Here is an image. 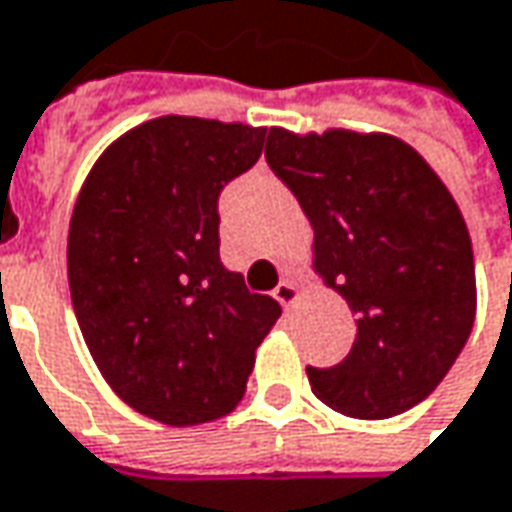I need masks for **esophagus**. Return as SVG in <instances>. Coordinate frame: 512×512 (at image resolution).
Here are the masks:
<instances>
[{"mask_svg":"<svg viewBox=\"0 0 512 512\" xmlns=\"http://www.w3.org/2000/svg\"><path fill=\"white\" fill-rule=\"evenodd\" d=\"M273 299H276L282 307H290L296 299H299V287L293 285L290 279H285V282H279V285H276V290H273Z\"/></svg>","mask_w":512,"mask_h":512,"instance_id":"obj_1","label":"esophagus"}]
</instances>
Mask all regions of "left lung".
Instances as JSON below:
<instances>
[{
  "instance_id": "1",
  "label": "left lung",
  "mask_w": 512,
  "mask_h": 512,
  "mask_svg": "<svg viewBox=\"0 0 512 512\" xmlns=\"http://www.w3.org/2000/svg\"><path fill=\"white\" fill-rule=\"evenodd\" d=\"M265 159L313 225L316 273L356 319L333 367H307L313 393L353 419L424 402L476 319L473 245L450 190L387 133L267 130Z\"/></svg>"
}]
</instances>
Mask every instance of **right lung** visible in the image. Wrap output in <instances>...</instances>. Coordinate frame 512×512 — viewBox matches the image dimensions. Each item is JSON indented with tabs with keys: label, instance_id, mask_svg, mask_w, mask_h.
Here are the masks:
<instances>
[{
	"label": "right lung",
	"instance_id": "obj_1",
	"mask_svg": "<svg viewBox=\"0 0 512 512\" xmlns=\"http://www.w3.org/2000/svg\"><path fill=\"white\" fill-rule=\"evenodd\" d=\"M267 128L162 116L116 139L73 207L68 282L102 376L142 416L205 424L242 402L282 316L219 259V196Z\"/></svg>",
	"mask_w": 512,
	"mask_h": 512
}]
</instances>
